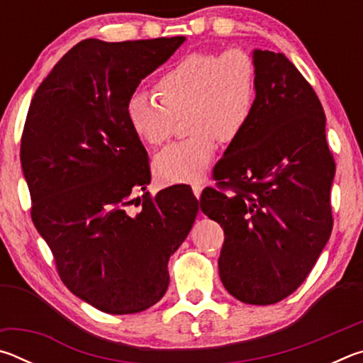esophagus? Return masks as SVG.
<instances>
[{
    "label": "esophagus",
    "mask_w": 363,
    "mask_h": 363,
    "mask_svg": "<svg viewBox=\"0 0 363 363\" xmlns=\"http://www.w3.org/2000/svg\"><path fill=\"white\" fill-rule=\"evenodd\" d=\"M201 190H203V184H200V182L192 184V192H194V195L196 196V199H200Z\"/></svg>",
    "instance_id": "obj_1"
}]
</instances>
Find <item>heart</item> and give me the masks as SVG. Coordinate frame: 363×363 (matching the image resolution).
<instances>
[{"label":"heart","instance_id":"b5f03b06","mask_svg":"<svg viewBox=\"0 0 363 363\" xmlns=\"http://www.w3.org/2000/svg\"><path fill=\"white\" fill-rule=\"evenodd\" d=\"M257 69L240 48L224 52H192L163 73L155 94L134 93L126 101L128 126L140 143L157 149L184 118L186 139L155 158V171L167 182H190L206 173L219 140L232 144L247 131L256 107Z\"/></svg>","mask_w":363,"mask_h":363}]
</instances>
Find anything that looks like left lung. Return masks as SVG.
Listing matches in <instances>:
<instances>
[{
    "label": "left lung",
    "instance_id": "left-lung-1",
    "mask_svg": "<svg viewBox=\"0 0 363 363\" xmlns=\"http://www.w3.org/2000/svg\"><path fill=\"white\" fill-rule=\"evenodd\" d=\"M253 59V118L216 163L219 189H208L200 203L224 229L225 290L267 306L298 290L328 242L335 160L312 86L281 52L256 49Z\"/></svg>",
    "mask_w": 363,
    "mask_h": 363
}]
</instances>
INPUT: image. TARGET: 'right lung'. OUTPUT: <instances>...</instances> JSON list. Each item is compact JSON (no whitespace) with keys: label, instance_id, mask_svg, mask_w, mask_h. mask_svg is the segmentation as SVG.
Segmentation results:
<instances>
[{"label":"right lung","instance_id":"obj_1","mask_svg":"<svg viewBox=\"0 0 363 363\" xmlns=\"http://www.w3.org/2000/svg\"><path fill=\"white\" fill-rule=\"evenodd\" d=\"M186 36L83 40L43 79L21 143L32 220L64 285L107 314H136L169 285V256L192 229L189 186L155 196L149 157L126 120V101Z\"/></svg>","mask_w":363,"mask_h":363}]
</instances>
